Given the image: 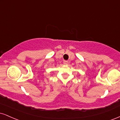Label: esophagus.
Segmentation results:
<instances>
[{"label": "esophagus", "instance_id": "esophagus-1", "mask_svg": "<svg viewBox=\"0 0 120 120\" xmlns=\"http://www.w3.org/2000/svg\"><path fill=\"white\" fill-rule=\"evenodd\" d=\"M63 63H64V64H68V62L67 60H64V61H63Z\"/></svg>", "mask_w": 120, "mask_h": 120}]
</instances>
